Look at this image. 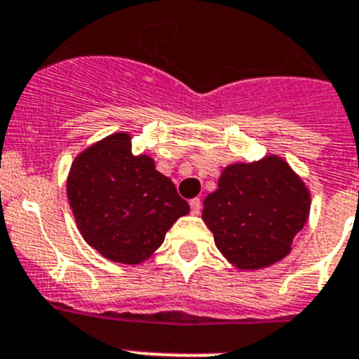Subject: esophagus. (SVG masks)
<instances>
[{
	"mask_svg": "<svg viewBox=\"0 0 359 359\" xmlns=\"http://www.w3.org/2000/svg\"><path fill=\"white\" fill-rule=\"evenodd\" d=\"M189 208H191L193 215H200V211H202V202H200V198H193L189 202Z\"/></svg>",
	"mask_w": 359,
	"mask_h": 359,
	"instance_id": "esophagus-1",
	"label": "esophagus"
}]
</instances>
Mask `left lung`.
<instances>
[{"instance_id":"obj_1","label":"left lung","mask_w":359,"mask_h":359,"mask_svg":"<svg viewBox=\"0 0 359 359\" xmlns=\"http://www.w3.org/2000/svg\"><path fill=\"white\" fill-rule=\"evenodd\" d=\"M311 209L309 187L283 157L222 170L218 189L203 200L202 219L236 270H261L292 252Z\"/></svg>"}]
</instances>
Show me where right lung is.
Masks as SVG:
<instances>
[{
	"label": "right lung",
	"instance_id": "obj_1",
	"mask_svg": "<svg viewBox=\"0 0 359 359\" xmlns=\"http://www.w3.org/2000/svg\"><path fill=\"white\" fill-rule=\"evenodd\" d=\"M76 227L105 259L140 264L154 256L189 205L147 154H132V135L116 132L83 148L66 182Z\"/></svg>",
	"mask_w": 359,
	"mask_h": 359
}]
</instances>
